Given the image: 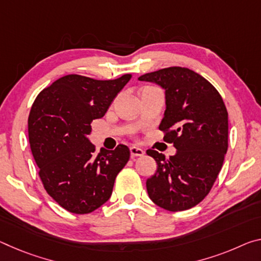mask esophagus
I'll return each instance as SVG.
<instances>
[{
    "mask_svg": "<svg viewBox=\"0 0 261 261\" xmlns=\"http://www.w3.org/2000/svg\"><path fill=\"white\" fill-rule=\"evenodd\" d=\"M130 153H131V156H143L145 152L137 146H132L130 147Z\"/></svg>",
    "mask_w": 261,
    "mask_h": 261,
    "instance_id": "34e87169",
    "label": "esophagus"
}]
</instances>
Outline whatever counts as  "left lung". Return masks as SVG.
Masks as SVG:
<instances>
[{
	"label": "left lung",
	"instance_id": "left-lung-1",
	"mask_svg": "<svg viewBox=\"0 0 261 261\" xmlns=\"http://www.w3.org/2000/svg\"><path fill=\"white\" fill-rule=\"evenodd\" d=\"M139 80L165 88L166 110L159 130L176 148L169 158L146 151L158 165L146 181L148 196L168 212H184L208 195L223 166L229 132L226 107L218 90L189 68L173 66Z\"/></svg>",
	"mask_w": 261,
	"mask_h": 261
}]
</instances>
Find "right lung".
Here are the masks:
<instances>
[{"label":"right lung","mask_w":261,"mask_h":261,"mask_svg":"<svg viewBox=\"0 0 261 261\" xmlns=\"http://www.w3.org/2000/svg\"><path fill=\"white\" fill-rule=\"evenodd\" d=\"M69 74L37 95L28 119L29 143L47 194L69 213L89 214L106 203L116 176L130 159L129 147L96 153L87 136L131 79Z\"/></svg>","instance_id":"1"}]
</instances>
